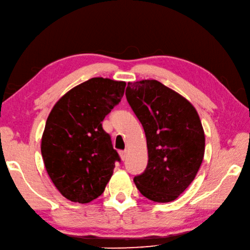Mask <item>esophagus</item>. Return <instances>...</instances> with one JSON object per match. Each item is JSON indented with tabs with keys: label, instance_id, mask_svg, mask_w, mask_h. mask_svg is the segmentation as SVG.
<instances>
[{
	"label": "esophagus",
	"instance_id": "obj_1",
	"mask_svg": "<svg viewBox=\"0 0 250 250\" xmlns=\"http://www.w3.org/2000/svg\"><path fill=\"white\" fill-rule=\"evenodd\" d=\"M119 154H120L121 159L124 161V160L126 159V157H127V151H126V150H120V151H119Z\"/></svg>",
	"mask_w": 250,
	"mask_h": 250
}]
</instances>
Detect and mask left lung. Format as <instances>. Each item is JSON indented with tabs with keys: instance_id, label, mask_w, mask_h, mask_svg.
<instances>
[{
	"instance_id": "obj_1",
	"label": "left lung",
	"mask_w": 250,
	"mask_h": 250,
	"mask_svg": "<svg viewBox=\"0 0 250 250\" xmlns=\"http://www.w3.org/2000/svg\"><path fill=\"white\" fill-rule=\"evenodd\" d=\"M126 99L141 122L148 149L145 171L133 179L156 203L175 200L191 185L205 154V132L196 109L154 79L128 83Z\"/></svg>"
}]
</instances>
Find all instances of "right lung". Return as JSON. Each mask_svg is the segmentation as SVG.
I'll list each match as a JSON object with an SVG mask.
<instances>
[{"instance_id": "right-lung-1", "label": "right lung", "mask_w": 250, "mask_h": 250, "mask_svg": "<svg viewBox=\"0 0 250 250\" xmlns=\"http://www.w3.org/2000/svg\"><path fill=\"white\" fill-rule=\"evenodd\" d=\"M125 86L91 78L65 93L48 115L42 158L53 184L71 202L87 204L102 195L121 160L102 122L121 102Z\"/></svg>"}]
</instances>
